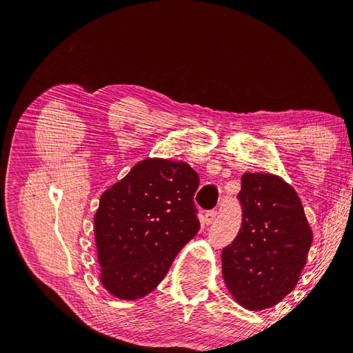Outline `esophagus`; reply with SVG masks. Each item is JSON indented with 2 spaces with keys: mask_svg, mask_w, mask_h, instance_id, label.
<instances>
[{
  "mask_svg": "<svg viewBox=\"0 0 353 353\" xmlns=\"http://www.w3.org/2000/svg\"><path fill=\"white\" fill-rule=\"evenodd\" d=\"M216 218V210H208L205 213V216H203V223L205 225H210V223H213V221H215Z\"/></svg>",
  "mask_w": 353,
  "mask_h": 353,
  "instance_id": "esophagus-1",
  "label": "esophagus"
}]
</instances>
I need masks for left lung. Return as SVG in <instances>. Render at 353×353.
Listing matches in <instances>:
<instances>
[{"mask_svg": "<svg viewBox=\"0 0 353 353\" xmlns=\"http://www.w3.org/2000/svg\"><path fill=\"white\" fill-rule=\"evenodd\" d=\"M237 197L243 222L221 254L223 281L240 306L263 311L296 287L312 230L301 199L280 176L245 172Z\"/></svg>", "mask_w": 353, "mask_h": 353, "instance_id": "1", "label": "left lung"}]
</instances>
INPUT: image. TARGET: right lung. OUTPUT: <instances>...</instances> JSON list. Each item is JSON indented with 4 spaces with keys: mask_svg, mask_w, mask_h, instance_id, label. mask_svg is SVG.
I'll return each mask as SVG.
<instances>
[{
    "mask_svg": "<svg viewBox=\"0 0 353 353\" xmlns=\"http://www.w3.org/2000/svg\"><path fill=\"white\" fill-rule=\"evenodd\" d=\"M199 183L185 162L144 159L101 194L94 232L100 281L112 296L135 301L165 279L200 228Z\"/></svg>",
    "mask_w": 353,
    "mask_h": 353,
    "instance_id": "add662e5",
    "label": "right lung"
}]
</instances>
